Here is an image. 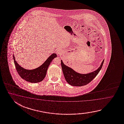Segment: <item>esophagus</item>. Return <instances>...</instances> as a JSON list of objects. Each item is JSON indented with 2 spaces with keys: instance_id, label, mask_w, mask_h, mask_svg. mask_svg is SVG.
<instances>
[{
  "instance_id": "esophagus-1",
  "label": "esophagus",
  "mask_w": 124,
  "mask_h": 124,
  "mask_svg": "<svg viewBox=\"0 0 124 124\" xmlns=\"http://www.w3.org/2000/svg\"><path fill=\"white\" fill-rule=\"evenodd\" d=\"M56 53H57V54H58V55H61V54H62V51H61V50L59 49V50H57V52H56Z\"/></svg>"
}]
</instances>
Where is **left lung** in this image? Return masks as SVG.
<instances>
[{"label": "left lung", "mask_w": 124, "mask_h": 124, "mask_svg": "<svg viewBox=\"0 0 124 124\" xmlns=\"http://www.w3.org/2000/svg\"><path fill=\"white\" fill-rule=\"evenodd\" d=\"M61 61L62 70L66 82L73 86H81L88 84L95 78L102 68L104 60L97 70L87 74L78 73L72 69L65 65L62 60Z\"/></svg>", "instance_id": "obj_1"}]
</instances>
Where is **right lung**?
Wrapping results in <instances>:
<instances>
[{
	"label": "right lung",
	"mask_w": 124,
	"mask_h": 124,
	"mask_svg": "<svg viewBox=\"0 0 124 124\" xmlns=\"http://www.w3.org/2000/svg\"><path fill=\"white\" fill-rule=\"evenodd\" d=\"M57 57L56 54H53L47 59L44 63L37 68L29 70L23 68L17 62L13 55L14 63L19 75L27 82L38 83L42 82L46 75L48 68L53 59Z\"/></svg>",
	"instance_id": "add662e5"
}]
</instances>
